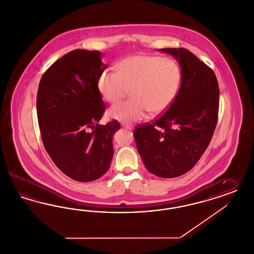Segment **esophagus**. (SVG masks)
I'll use <instances>...</instances> for the list:
<instances>
[{
	"instance_id": "obj_1",
	"label": "esophagus",
	"mask_w": 254,
	"mask_h": 254,
	"mask_svg": "<svg viewBox=\"0 0 254 254\" xmlns=\"http://www.w3.org/2000/svg\"><path fill=\"white\" fill-rule=\"evenodd\" d=\"M123 127L124 129H126V130H130V131H131V130L133 129V127L131 126V125H125V124H123Z\"/></svg>"
}]
</instances>
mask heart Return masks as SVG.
Masks as SVG:
<instances>
[{
	"mask_svg": "<svg viewBox=\"0 0 254 254\" xmlns=\"http://www.w3.org/2000/svg\"><path fill=\"white\" fill-rule=\"evenodd\" d=\"M181 67L169 57L136 55L126 57L117 71H104L98 89L104 100L114 104L131 89V101L115 104L107 112L110 119L132 123L145 119L149 112H165L172 104L181 83Z\"/></svg>",
	"mask_w": 254,
	"mask_h": 254,
	"instance_id": "1",
	"label": "heart"
}]
</instances>
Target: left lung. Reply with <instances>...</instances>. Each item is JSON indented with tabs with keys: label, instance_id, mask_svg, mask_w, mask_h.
<instances>
[{
	"label": "left lung",
	"instance_id": "1",
	"mask_svg": "<svg viewBox=\"0 0 254 254\" xmlns=\"http://www.w3.org/2000/svg\"><path fill=\"white\" fill-rule=\"evenodd\" d=\"M178 61L181 86L168 111L133 131L146 169L161 178H174L192 169L212 139L219 105L214 71L184 48L159 49Z\"/></svg>",
	"mask_w": 254,
	"mask_h": 254
}]
</instances>
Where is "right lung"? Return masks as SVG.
Wrapping results in <instances>:
<instances>
[{"mask_svg":"<svg viewBox=\"0 0 254 254\" xmlns=\"http://www.w3.org/2000/svg\"><path fill=\"white\" fill-rule=\"evenodd\" d=\"M99 51L74 50L43 74L37 97L41 138L64 174L78 182L102 177L113 158L117 121L101 126L105 106L98 79L107 66Z\"/></svg>","mask_w":254,"mask_h":254,"instance_id":"add662e5","label":"right lung"}]
</instances>
